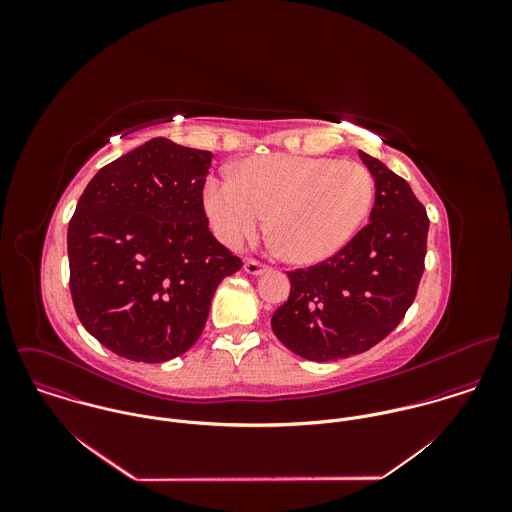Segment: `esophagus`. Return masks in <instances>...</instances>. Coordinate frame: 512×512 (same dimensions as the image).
I'll return each mask as SVG.
<instances>
[{
  "mask_svg": "<svg viewBox=\"0 0 512 512\" xmlns=\"http://www.w3.org/2000/svg\"><path fill=\"white\" fill-rule=\"evenodd\" d=\"M266 270H268V266H264V264H260V262H256V260H246V262H244V272L250 274V276H260V274H264Z\"/></svg>",
  "mask_w": 512,
  "mask_h": 512,
  "instance_id": "esophagus-1",
  "label": "esophagus"
}]
</instances>
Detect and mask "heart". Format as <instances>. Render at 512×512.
Returning <instances> with one entry per match:
<instances>
[{"label": "heart", "mask_w": 512, "mask_h": 512, "mask_svg": "<svg viewBox=\"0 0 512 512\" xmlns=\"http://www.w3.org/2000/svg\"><path fill=\"white\" fill-rule=\"evenodd\" d=\"M234 181L211 177L203 207L215 236L240 248L270 215L280 254L299 266L335 256L366 219L374 185L363 165L335 157L254 155L232 169Z\"/></svg>", "instance_id": "b5f03b06"}]
</instances>
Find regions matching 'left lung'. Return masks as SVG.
Masks as SVG:
<instances>
[{
    "label": "left lung",
    "mask_w": 512,
    "mask_h": 512,
    "mask_svg": "<svg viewBox=\"0 0 512 512\" xmlns=\"http://www.w3.org/2000/svg\"><path fill=\"white\" fill-rule=\"evenodd\" d=\"M374 179L370 222L333 258L290 272V297L272 315L276 337L301 359L361 355L398 327L424 274L430 220L410 185L359 151Z\"/></svg>",
    "instance_id": "left-lung-1"
}]
</instances>
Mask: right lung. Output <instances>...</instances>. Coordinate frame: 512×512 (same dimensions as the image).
I'll return each mask as SVG.
<instances>
[{
	"label": "right lung",
	"mask_w": 512,
	"mask_h": 512,
	"mask_svg": "<svg viewBox=\"0 0 512 512\" xmlns=\"http://www.w3.org/2000/svg\"><path fill=\"white\" fill-rule=\"evenodd\" d=\"M213 153L153 138L104 165L69 222L74 309L112 353L165 363L189 351L217 286L242 268L209 230Z\"/></svg>",
	"instance_id": "1"
}]
</instances>
